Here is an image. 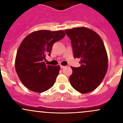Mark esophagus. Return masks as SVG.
I'll return each instance as SVG.
<instances>
[{"label":"esophagus","instance_id":"obj_1","mask_svg":"<svg viewBox=\"0 0 123 123\" xmlns=\"http://www.w3.org/2000/svg\"><path fill=\"white\" fill-rule=\"evenodd\" d=\"M60 67H61V68H64L65 67V66H63V65H60Z\"/></svg>","mask_w":123,"mask_h":123}]
</instances>
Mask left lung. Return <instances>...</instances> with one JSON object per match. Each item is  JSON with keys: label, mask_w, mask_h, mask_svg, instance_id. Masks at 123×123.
Wrapping results in <instances>:
<instances>
[{"label": "left lung", "mask_w": 123, "mask_h": 123, "mask_svg": "<svg viewBox=\"0 0 123 123\" xmlns=\"http://www.w3.org/2000/svg\"><path fill=\"white\" fill-rule=\"evenodd\" d=\"M71 42L74 58H80V67H73L69 79L72 87L81 93L96 89L108 69V55L103 41L96 32L86 27L65 30Z\"/></svg>", "instance_id": "left-lung-1"}]
</instances>
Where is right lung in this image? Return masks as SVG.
<instances>
[{"mask_svg":"<svg viewBox=\"0 0 123 123\" xmlns=\"http://www.w3.org/2000/svg\"><path fill=\"white\" fill-rule=\"evenodd\" d=\"M64 31L38 30L28 34L19 45L15 67L19 79L25 86L37 93L46 91L54 85L60 66L45 64L46 56L55 42L65 36Z\"/></svg>","mask_w":123,"mask_h":123,"instance_id":"obj_1","label":"right lung"}]
</instances>
